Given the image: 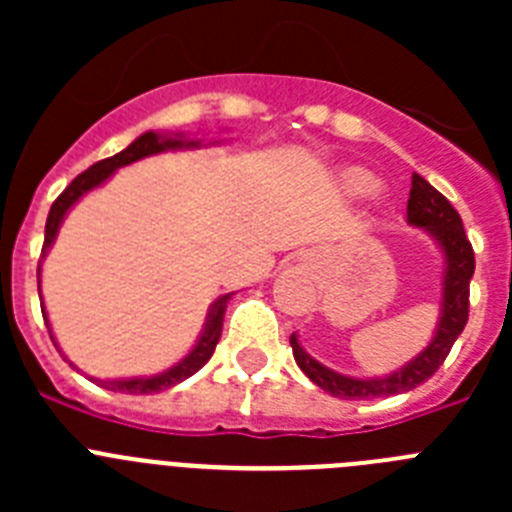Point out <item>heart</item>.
Listing matches in <instances>:
<instances>
[{
	"label": "heart",
	"instance_id": "1",
	"mask_svg": "<svg viewBox=\"0 0 512 512\" xmlns=\"http://www.w3.org/2000/svg\"><path fill=\"white\" fill-rule=\"evenodd\" d=\"M341 187L351 197H369V194L377 192L379 182L372 171L359 169V166H348V169L341 171Z\"/></svg>",
	"mask_w": 512,
	"mask_h": 512
}]
</instances>
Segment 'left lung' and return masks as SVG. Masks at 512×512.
<instances>
[{
  "instance_id": "8db88e82",
  "label": "left lung",
  "mask_w": 512,
  "mask_h": 512,
  "mask_svg": "<svg viewBox=\"0 0 512 512\" xmlns=\"http://www.w3.org/2000/svg\"><path fill=\"white\" fill-rule=\"evenodd\" d=\"M408 223L425 230L443 253V282H441V312L433 330V338L418 356L402 364L384 377H348L330 366L312 359L300 346L297 333L289 336L292 354L305 377L315 382L328 395L341 400H369V397H390L400 392L415 390L418 384L436 374L443 359L449 356L451 346L461 336L469 318V282L474 274V251L469 243L459 212L438 189L425 182L420 174H413V189L408 200Z\"/></svg>"
}]
</instances>
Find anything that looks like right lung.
<instances>
[{"label":"right lung","mask_w":512,"mask_h":512,"mask_svg":"<svg viewBox=\"0 0 512 512\" xmlns=\"http://www.w3.org/2000/svg\"><path fill=\"white\" fill-rule=\"evenodd\" d=\"M215 143H207V146H215ZM200 146H202V140L187 138L184 133H156V130H148V133L138 135V138H135L133 143L125 148V151L115 153L112 158H104V161H99V164L89 166L84 174L76 176L74 182H71L69 187L58 194V200L51 205L48 220H45L43 259H45V253H48V248L53 246V241H56L58 230H61V223L66 220V215H69L71 207H74L76 202L84 197V194H89L92 189L102 187V184L107 182V179H110L117 169H122V166H128V164H135V161H140V158L156 156V153L179 151V148H200ZM38 277H40V266H38ZM38 292H40V282H38ZM230 297H233V292H228V295H223V297H217V300L212 302L210 310H207V318H205V325H202L200 338L194 341L192 351H189L182 361H176L174 366L164 369V372L151 374V377H122V379H94L92 377V379L97 384H104L107 390L125 392V395H153V392L171 390V387H176L179 382H184V379H189L192 374L200 372L202 366L210 361L212 351H215L217 341H220V333H223V318H225V310H228ZM40 307H43L45 325L51 328L43 300H40ZM51 341H53V346L58 348L56 338H53V330H51ZM58 351H61V348H58Z\"/></svg>","instance_id":"right-lung-1"}]
</instances>
